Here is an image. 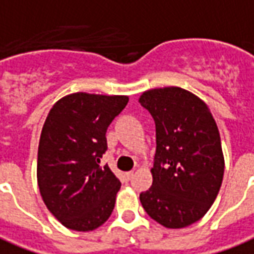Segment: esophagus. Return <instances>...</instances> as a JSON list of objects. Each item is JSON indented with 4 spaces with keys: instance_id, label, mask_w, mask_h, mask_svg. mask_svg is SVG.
I'll use <instances>...</instances> for the list:
<instances>
[{
    "instance_id": "obj_1",
    "label": "esophagus",
    "mask_w": 254,
    "mask_h": 254,
    "mask_svg": "<svg viewBox=\"0 0 254 254\" xmlns=\"http://www.w3.org/2000/svg\"><path fill=\"white\" fill-rule=\"evenodd\" d=\"M133 174H134L133 171H129V172H125V174H124V176H125V180H127V182H129V180L132 179Z\"/></svg>"
}]
</instances>
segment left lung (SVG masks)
<instances>
[{"mask_svg":"<svg viewBox=\"0 0 254 254\" xmlns=\"http://www.w3.org/2000/svg\"><path fill=\"white\" fill-rule=\"evenodd\" d=\"M155 120L152 187L140 194L146 214L168 229L199 221L223 179L221 137L207 105L180 87L148 90L138 99Z\"/></svg>","mask_w":254,"mask_h":254,"instance_id":"obj_1","label":"left lung"}]
</instances>
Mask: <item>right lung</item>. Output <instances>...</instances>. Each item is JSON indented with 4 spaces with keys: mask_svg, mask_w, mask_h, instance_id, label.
Segmentation results:
<instances>
[{
    "mask_svg": "<svg viewBox=\"0 0 254 254\" xmlns=\"http://www.w3.org/2000/svg\"><path fill=\"white\" fill-rule=\"evenodd\" d=\"M127 95L74 93L52 106L41 130L37 185L41 198L60 223L91 232L112 215L121 183L101 157L106 130L125 109Z\"/></svg>",
    "mask_w": 254,
    "mask_h": 254,
    "instance_id": "1",
    "label": "right lung"
}]
</instances>
